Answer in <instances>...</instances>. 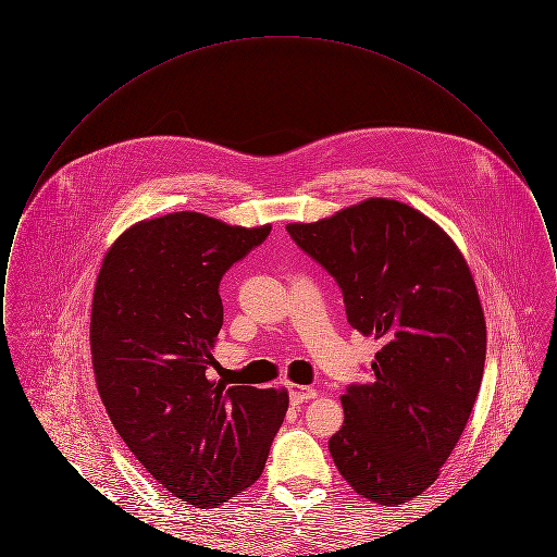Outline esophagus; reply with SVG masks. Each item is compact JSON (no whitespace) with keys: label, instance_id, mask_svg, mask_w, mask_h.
<instances>
[{"label":"esophagus","instance_id":"esophagus-1","mask_svg":"<svg viewBox=\"0 0 557 557\" xmlns=\"http://www.w3.org/2000/svg\"><path fill=\"white\" fill-rule=\"evenodd\" d=\"M290 400L294 405H300L305 400H311V398L318 397V391L315 388H309V386H296L290 384Z\"/></svg>","mask_w":557,"mask_h":557}]
</instances>
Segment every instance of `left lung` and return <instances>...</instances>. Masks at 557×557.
Instances as JSON below:
<instances>
[{
    "label": "left lung",
    "instance_id": "obj_1",
    "mask_svg": "<svg viewBox=\"0 0 557 557\" xmlns=\"http://www.w3.org/2000/svg\"><path fill=\"white\" fill-rule=\"evenodd\" d=\"M286 230L341 286L348 323L382 345L370 380L341 398L332 459L366 499L407 504L441 474L480 391L486 323L470 267L443 227L388 198Z\"/></svg>",
    "mask_w": 557,
    "mask_h": 557
}]
</instances>
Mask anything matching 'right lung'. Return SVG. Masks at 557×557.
I'll list each match as a JSON object with an SVG mask.
<instances>
[{"label": "right lung", "instance_id": "1", "mask_svg": "<svg viewBox=\"0 0 557 557\" xmlns=\"http://www.w3.org/2000/svg\"><path fill=\"white\" fill-rule=\"evenodd\" d=\"M269 232L162 214L121 234L96 280L89 343L110 422L150 476L200 509L259 480L288 409L284 388L209 377L221 277Z\"/></svg>", "mask_w": 557, "mask_h": 557}]
</instances>
